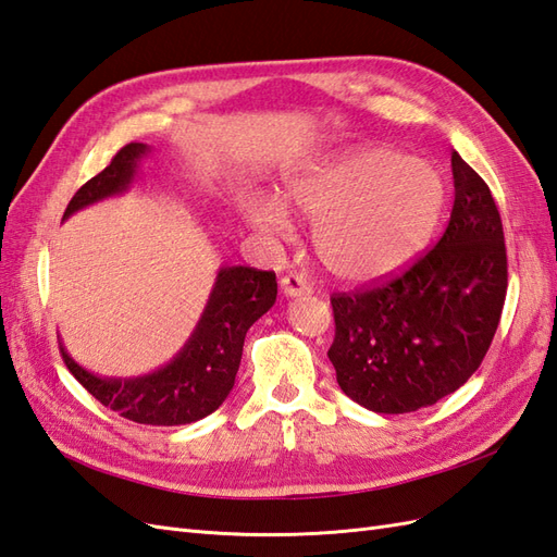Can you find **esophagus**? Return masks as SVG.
I'll return each instance as SVG.
<instances>
[{"label":"esophagus","mask_w":557,"mask_h":557,"mask_svg":"<svg viewBox=\"0 0 557 557\" xmlns=\"http://www.w3.org/2000/svg\"><path fill=\"white\" fill-rule=\"evenodd\" d=\"M280 287H282V294L284 296H308V294H312V287H310V282L304 277V275H284L282 277V282H280Z\"/></svg>","instance_id":"esophagus-1"}]
</instances>
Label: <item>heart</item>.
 Returning a JSON list of instances; mask_svg holds the SVG:
<instances>
[{
	"label": "heart",
	"mask_w": 557,
	"mask_h": 557,
	"mask_svg": "<svg viewBox=\"0 0 557 557\" xmlns=\"http://www.w3.org/2000/svg\"><path fill=\"white\" fill-rule=\"evenodd\" d=\"M447 202L440 169L386 146H362L304 164L275 197H247L239 211L268 237L292 233L289 211L312 225L322 263L344 280H376L405 268L433 239Z\"/></svg>",
	"instance_id": "1"
}]
</instances>
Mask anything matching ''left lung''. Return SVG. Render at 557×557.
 I'll use <instances>...</instances> for the list:
<instances>
[{"instance_id":"1","label":"left lung","mask_w":557,"mask_h":557,"mask_svg":"<svg viewBox=\"0 0 557 557\" xmlns=\"http://www.w3.org/2000/svg\"><path fill=\"white\" fill-rule=\"evenodd\" d=\"M454 207L435 249L374 287L334 294L330 360L350 400L376 414L435 405L475 374L506 301L508 261L494 197L451 152Z\"/></svg>"}]
</instances>
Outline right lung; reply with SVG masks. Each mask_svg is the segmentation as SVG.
Segmentation results:
<instances>
[{
  "mask_svg": "<svg viewBox=\"0 0 557 557\" xmlns=\"http://www.w3.org/2000/svg\"><path fill=\"white\" fill-rule=\"evenodd\" d=\"M148 152L146 143L124 146L101 174L75 193L63 219L106 197L129 190L138 174V162ZM275 298L277 280L273 270L221 268L190 338L174 355V360L146 376H96L70 358L63 346L61 352L82 386L120 417L148 425L193 423L216 411L233 391L249 326L273 308Z\"/></svg>",
  "mask_w": 557,
  "mask_h": 557,
  "instance_id": "obj_1",
  "label": "right lung"
}]
</instances>
